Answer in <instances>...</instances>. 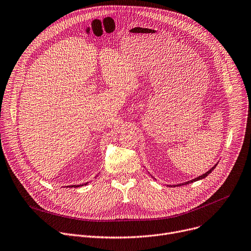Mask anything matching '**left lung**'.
Returning a JSON list of instances; mask_svg holds the SVG:
<instances>
[{"label":"left lung","mask_w":251,"mask_h":251,"mask_svg":"<svg viewBox=\"0 0 251 251\" xmlns=\"http://www.w3.org/2000/svg\"><path fill=\"white\" fill-rule=\"evenodd\" d=\"M216 166H217V164H215L213 167H212L209 171H207L205 174H203V175H201V176H199V177H197V178H195V179H192V180H190V181H187V182H184V183H181V184H177V185H168L169 187H176V186H182V185H187V184H190V183H193V182H196V181H199V180H202V179H204V178H206L210 173L213 171L215 168H216Z\"/></svg>","instance_id":"8db88e82"}]
</instances>
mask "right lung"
Wrapping results in <instances>:
<instances>
[{
	"label": "right lung",
	"mask_w": 251,
	"mask_h": 251,
	"mask_svg": "<svg viewBox=\"0 0 251 251\" xmlns=\"http://www.w3.org/2000/svg\"><path fill=\"white\" fill-rule=\"evenodd\" d=\"M88 184V182L87 183H84V184H82V185H71V186H68L69 188H72V187H74V188H77V187H81V186H86Z\"/></svg>",
	"instance_id": "1"
}]
</instances>
